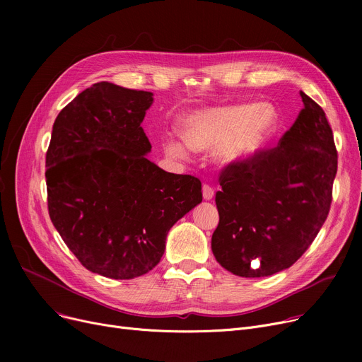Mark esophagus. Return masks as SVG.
I'll return each instance as SVG.
<instances>
[{"mask_svg": "<svg viewBox=\"0 0 362 362\" xmlns=\"http://www.w3.org/2000/svg\"><path fill=\"white\" fill-rule=\"evenodd\" d=\"M202 197H204V199H206V201L213 199V197H214V187H211L210 185L204 183V185H202Z\"/></svg>", "mask_w": 362, "mask_h": 362, "instance_id": "34e87169", "label": "esophagus"}]
</instances>
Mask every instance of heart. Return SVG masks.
Listing matches in <instances>:
<instances>
[{"instance_id": "1", "label": "heart", "mask_w": 362, "mask_h": 362, "mask_svg": "<svg viewBox=\"0 0 362 362\" xmlns=\"http://www.w3.org/2000/svg\"><path fill=\"white\" fill-rule=\"evenodd\" d=\"M274 124L272 110L257 104H238L197 111L182 124L183 139L192 149H216L220 164H236L250 158L269 138ZM164 148L170 156L185 158L186 146L167 139Z\"/></svg>"}]
</instances>
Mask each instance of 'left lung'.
<instances>
[{"label":"left lung","mask_w":362,"mask_h":362,"mask_svg":"<svg viewBox=\"0 0 362 362\" xmlns=\"http://www.w3.org/2000/svg\"><path fill=\"white\" fill-rule=\"evenodd\" d=\"M300 98L303 108L277 146L258 149L220 173L211 250L236 276L289 269L329 216L337 171L333 132L322 108L302 90Z\"/></svg>","instance_id":"1"}]
</instances>
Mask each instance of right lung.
I'll return each mask as SVG.
<instances>
[{
	"instance_id": "right-lung-1",
	"label": "right lung",
	"mask_w": 362,
	"mask_h": 362,
	"mask_svg": "<svg viewBox=\"0 0 362 362\" xmlns=\"http://www.w3.org/2000/svg\"><path fill=\"white\" fill-rule=\"evenodd\" d=\"M152 92L100 82L57 116L47 151L49 218L85 269L129 280L160 262L165 238L202 201L201 180L145 154Z\"/></svg>"
}]
</instances>
